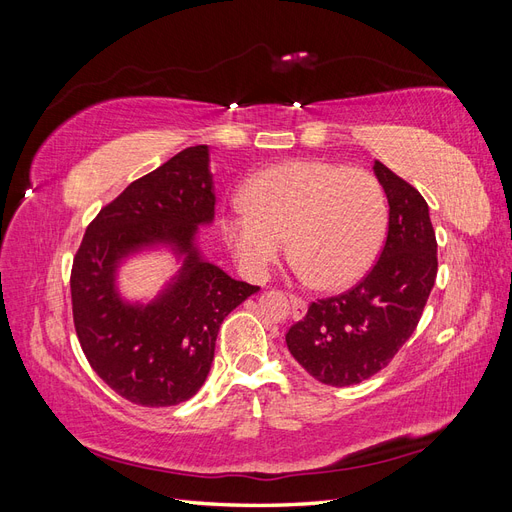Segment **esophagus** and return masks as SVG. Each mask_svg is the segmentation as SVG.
Here are the masks:
<instances>
[{
	"instance_id": "esophagus-1",
	"label": "esophagus",
	"mask_w": 512,
	"mask_h": 512,
	"mask_svg": "<svg viewBox=\"0 0 512 512\" xmlns=\"http://www.w3.org/2000/svg\"><path fill=\"white\" fill-rule=\"evenodd\" d=\"M290 305H292V318L294 320H301L307 314V303L299 297H294V294H290Z\"/></svg>"
}]
</instances>
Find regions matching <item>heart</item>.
Segmentation results:
<instances>
[{
	"instance_id": "b5f03b06",
	"label": "heart",
	"mask_w": 512,
	"mask_h": 512,
	"mask_svg": "<svg viewBox=\"0 0 512 512\" xmlns=\"http://www.w3.org/2000/svg\"><path fill=\"white\" fill-rule=\"evenodd\" d=\"M243 203L224 215V235L241 267L267 273L290 237L299 275L327 290L361 280L389 228V205L376 177L322 160L258 170L245 185Z\"/></svg>"
}]
</instances>
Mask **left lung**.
Segmentation results:
<instances>
[{"mask_svg":"<svg viewBox=\"0 0 512 512\" xmlns=\"http://www.w3.org/2000/svg\"><path fill=\"white\" fill-rule=\"evenodd\" d=\"M374 173L389 200L378 262L352 290L309 305L286 333L290 354L322 384H359L389 365L414 333L438 275L425 198L378 160Z\"/></svg>","mask_w":512,"mask_h":512,"instance_id":"left-lung-1","label":"left lung"}]
</instances>
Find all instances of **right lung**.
<instances>
[{"mask_svg":"<svg viewBox=\"0 0 512 512\" xmlns=\"http://www.w3.org/2000/svg\"><path fill=\"white\" fill-rule=\"evenodd\" d=\"M215 218L209 147L196 145L136 179L87 226L72 262L76 335L91 369L123 399L177 406L205 384L224 318L258 286L205 260L198 226ZM166 246L180 271L151 302H128L116 286L130 255Z\"/></svg>","mask_w":512,"mask_h":512,"instance_id":"obj_1","label":"right lung"}]
</instances>
